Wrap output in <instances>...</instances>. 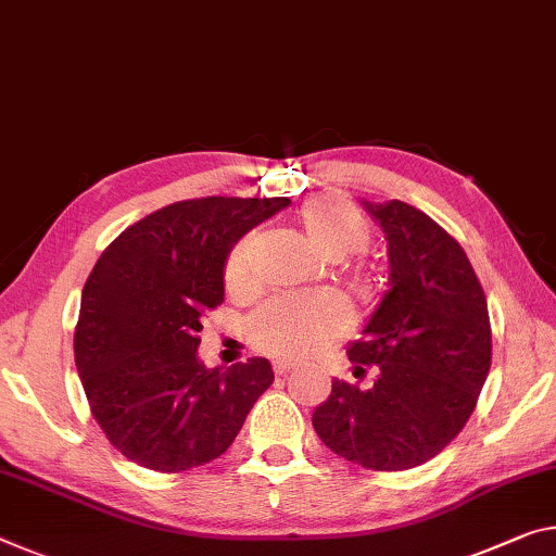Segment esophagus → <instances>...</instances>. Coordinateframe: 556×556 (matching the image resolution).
I'll use <instances>...</instances> for the list:
<instances>
[{
  "label": "esophagus",
  "instance_id": "1",
  "mask_svg": "<svg viewBox=\"0 0 556 556\" xmlns=\"http://www.w3.org/2000/svg\"><path fill=\"white\" fill-rule=\"evenodd\" d=\"M294 368V364H289V361H275V374L277 376H285Z\"/></svg>",
  "mask_w": 556,
  "mask_h": 556
}]
</instances>
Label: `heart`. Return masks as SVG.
Segmentation results:
<instances>
[{
    "label": "heart",
    "instance_id": "1",
    "mask_svg": "<svg viewBox=\"0 0 556 556\" xmlns=\"http://www.w3.org/2000/svg\"><path fill=\"white\" fill-rule=\"evenodd\" d=\"M299 237L324 260H343L371 240L368 219L341 198H316L299 210ZM254 240L242 237L225 262V287L230 294L250 292ZM343 329V314L321 296H277L262 304L247 321V337L275 356L306 358L324 351Z\"/></svg>",
    "mask_w": 556,
    "mask_h": 556
}]
</instances>
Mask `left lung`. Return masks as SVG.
Instances as JSON below:
<instances>
[{"instance_id": "left-lung-1", "label": "left lung", "mask_w": 556, "mask_h": 556, "mask_svg": "<svg viewBox=\"0 0 556 556\" xmlns=\"http://www.w3.org/2000/svg\"><path fill=\"white\" fill-rule=\"evenodd\" d=\"M364 202L389 244L391 289L349 346L358 389L331 381L312 426L331 453L366 470H410L460 433L492 364L488 299L468 254L408 202Z\"/></svg>"}]
</instances>
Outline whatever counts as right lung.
<instances>
[{
	"label": "right lung",
	"instance_id": "1",
	"mask_svg": "<svg viewBox=\"0 0 556 556\" xmlns=\"http://www.w3.org/2000/svg\"><path fill=\"white\" fill-rule=\"evenodd\" d=\"M289 198H198L155 210L88 275L74 356L91 416L128 460L157 472L223 455L275 381L267 358L227 371L198 358L202 316L225 299L227 254Z\"/></svg>",
	"mask_w": 556,
	"mask_h": 556
}]
</instances>
